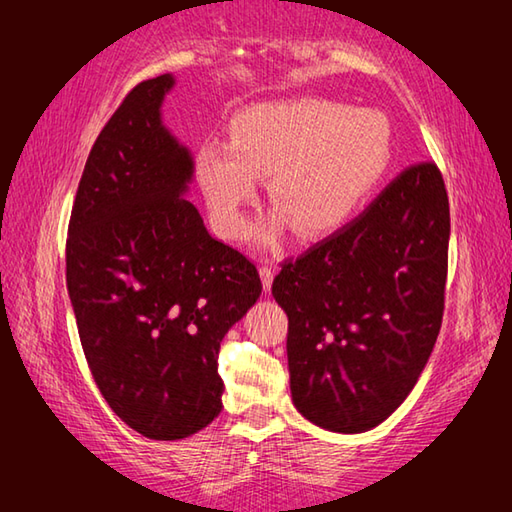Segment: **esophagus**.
<instances>
[{"mask_svg":"<svg viewBox=\"0 0 512 512\" xmlns=\"http://www.w3.org/2000/svg\"><path fill=\"white\" fill-rule=\"evenodd\" d=\"M259 277H262V284H264V290L268 292L270 286H273V279H275V268L273 266H259Z\"/></svg>","mask_w":512,"mask_h":512,"instance_id":"obj_1","label":"esophagus"}]
</instances>
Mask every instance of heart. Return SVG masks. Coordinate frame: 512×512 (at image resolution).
Returning <instances> with one entry per match:
<instances>
[{
  "mask_svg": "<svg viewBox=\"0 0 512 512\" xmlns=\"http://www.w3.org/2000/svg\"><path fill=\"white\" fill-rule=\"evenodd\" d=\"M394 158V136L383 114L297 96L248 107L233 123L231 143L200 151L198 178L211 220L224 237L250 231L248 204L257 180H268L277 220L268 237L288 222L299 237H328L372 198Z\"/></svg>",
  "mask_w": 512,
  "mask_h": 512,
  "instance_id": "obj_1",
  "label": "heart"
}]
</instances>
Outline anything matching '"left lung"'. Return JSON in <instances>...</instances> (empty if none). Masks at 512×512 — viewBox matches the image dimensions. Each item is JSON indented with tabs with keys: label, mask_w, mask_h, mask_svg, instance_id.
Returning <instances> with one entry per match:
<instances>
[{
	"label": "left lung",
	"mask_w": 512,
	"mask_h": 512,
	"mask_svg": "<svg viewBox=\"0 0 512 512\" xmlns=\"http://www.w3.org/2000/svg\"><path fill=\"white\" fill-rule=\"evenodd\" d=\"M449 195L436 162L391 180L341 231L281 264L295 407L339 433L378 427L409 396L440 334Z\"/></svg>",
	"instance_id": "8db88e82"
}]
</instances>
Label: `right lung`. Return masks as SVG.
Instances as JSON below:
<instances>
[{
  "label": "right lung",
  "mask_w": 512,
  "mask_h": 512,
  "mask_svg": "<svg viewBox=\"0 0 512 512\" xmlns=\"http://www.w3.org/2000/svg\"><path fill=\"white\" fill-rule=\"evenodd\" d=\"M173 76L138 83L85 162L65 279L107 405L151 440H180L222 411L224 334L262 295L255 264L184 200L193 158L162 125Z\"/></svg>",
  "instance_id": "add662e5"
}]
</instances>
